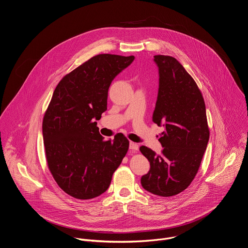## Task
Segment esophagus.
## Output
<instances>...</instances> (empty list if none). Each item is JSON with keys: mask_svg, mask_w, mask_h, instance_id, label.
<instances>
[{"mask_svg": "<svg viewBox=\"0 0 248 248\" xmlns=\"http://www.w3.org/2000/svg\"><path fill=\"white\" fill-rule=\"evenodd\" d=\"M138 148H139V146H138L137 143H135V142H130V143H129V149H130V150H132V151H137Z\"/></svg>", "mask_w": 248, "mask_h": 248, "instance_id": "esophagus-1", "label": "esophagus"}]
</instances>
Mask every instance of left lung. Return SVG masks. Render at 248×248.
<instances>
[{"label":"left lung","instance_id":"1","mask_svg":"<svg viewBox=\"0 0 248 248\" xmlns=\"http://www.w3.org/2000/svg\"><path fill=\"white\" fill-rule=\"evenodd\" d=\"M159 69V90L152 121L165 130L159 141L162 154L139 148L150 162L142 187L159 196L176 195L188 187L198 171L209 141L206 108L196 82L170 56H154Z\"/></svg>","mask_w":248,"mask_h":248}]
</instances>
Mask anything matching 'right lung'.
<instances>
[{"instance_id": "1", "label": "right lung", "mask_w": 248, "mask_h": 248, "mask_svg": "<svg viewBox=\"0 0 248 248\" xmlns=\"http://www.w3.org/2000/svg\"><path fill=\"white\" fill-rule=\"evenodd\" d=\"M133 60L111 54L92 57L62 78L45 112L48 168L58 186L77 199H92L107 190L128 150L124 134L105 140L95 120L107 110L113 79Z\"/></svg>"}]
</instances>
